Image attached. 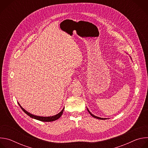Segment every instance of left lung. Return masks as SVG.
<instances>
[{
  "mask_svg": "<svg viewBox=\"0 0 148 148\" xmlns=\"http://www.w3.org/2000/svg\"><path fill=\"white\" fill-rule=\"evenodd\" d=\"M87 110H88V112L90 114V115H91L92 116H93L94 118H97V119H106V118H100V117H98V116H95V115H94L93 114H92L90 112V111L88 110V108H87Z\"/></svg>",
  "mask_w": 148,
  "mask_h": 148,
  "instance_id": "obj_1",
  "label": "left lung"
}]
</instances>
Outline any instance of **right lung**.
<instances>
[{"label":"right lung","mask_w":148,"mask_h":148,"mask_svg":"<svg viewBox=\"0 0 148 148\" xmlns=\"http://www.w3.org/2000/svg\"><path fill=\"white\" fill-rule=\"evenodd\" d=\"M18 104L19 105V106L20 107L21 109L23 110V111H24L30 117H31L32 118H34L35 119L40 121H43V122H51V121H56V120L58 119L59 118L61 117V116L62 115V114L63 113V111H64V108L62 110V111L60 113H58V114H57L56 115L52 116H39L34 115H33V114L29 113V112L26 111L23 108H22V107L21 106V105L19 104L18 102Z\"/></svg>","instance_id":"1"}]
</instances>
